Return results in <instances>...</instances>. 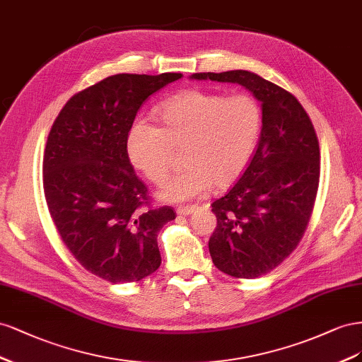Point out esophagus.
Here are the masks:
<instances>
[{
	"label": "esophagus",
	"instance_id": "obj_1",
	"mask_svg": "<svg viewBox=\"0 0 362 362\" xmlns=\"http://www.w3.org/2000/svg\"><path fill=\"white\" fill-rule=\"evenodd\" d=\"M195 211H199V206H179L177 208L179 215H191Z\"/></svg>",
	"mask_w": 362,
	"mask_h": 362
}]
</instances>
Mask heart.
Returning <instances> with one entry per match:
<instances>
[{
	"label": "heart",
	"instance_id": "obj_1",
	"mask_svg": "<svg viewBox=\"0 0 362 362\" xmlns=\"http://www.w3.org/2000/svg\"><path fill=\"white\" fill-rule=\"evenodd\" d=\"M160 126L136 119L127 135L132 163L162 185L174 165V150H183L182 173L165 185L168 202L200 199L211 188H226L249 165L262 127L259 103L249 94L224 97L187 90L159 107Z\"/></svg>",
	"mask_w": 362,
	"mask_h": 362
}]
</instances>
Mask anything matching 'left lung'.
I'll list each match as a JSON object with an SVG mask.
<instances>
[{"label":"left lung","instance_id":"left-lung-1","mask_svg":"<svg viewBox=\"0 0 362 362\" xmlns=\"http://www.w3.org/2000/svg\"><path fill=\"white\" fill-rule=\"evenodd\" d=\"M191 78L238 83L261 101L259 142L238 182L212 203L216 227L209 240L218 270L259 277L296 250L311 218L320 180L315 129L291 92L253 72H195Z\"/></svg>","mask_w":362,"mask_h":362}]
</instances>
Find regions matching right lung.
Wrapping results in <instances>:
<instances>
[{
  "mask_svg": "<svg viewBox=\"0 0 362 362\" xmlns=\"http://www.w3.org/2000/svg\"><path fill=\"white\" fill-rule=\"evenodd\" d=\"M180 77L110 76L72 95L49 130L42 165L49 215L81 267L110 284L138 282L160 265L158 233L175 211L151 206L127 135L142 103Z\"/></svg>",
  "mask_w": 362,
  "mask_h": 362,
  "instance_id": "obj_1",
  "label": "right lung"
}]
</instances>
